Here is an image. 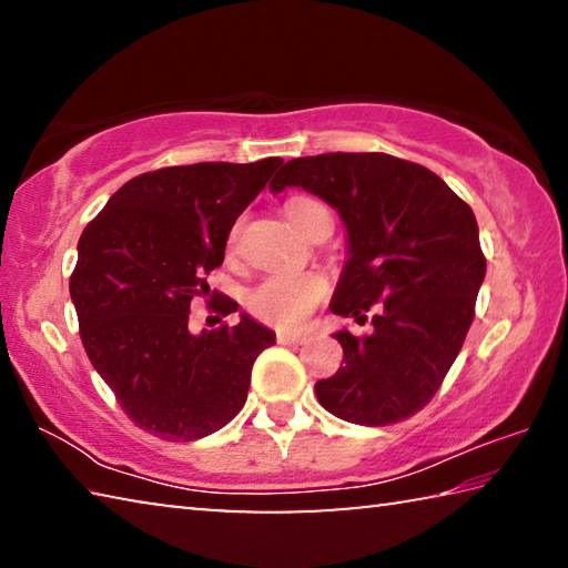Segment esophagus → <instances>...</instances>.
Returning <instances> with one entry per match:
<instances>
[{
	"label": "esophagus",
	"mask_w": 568,
	"mask_h": 568,
	"mask_svg": "<svg viewBox=\"0 0 568 568\" xmlns=\"http://www.w3.org/2000/svg\"><path fill=\"white\" fill-rule=\"evenodd\" d=\"M307 335L303 331H277V343L283 345H297V343H305Z\"/></svg>",
	"instance_id": "34e87169"
}]
</instances>
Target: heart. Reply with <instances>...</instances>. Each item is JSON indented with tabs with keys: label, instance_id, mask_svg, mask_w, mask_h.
<instances>
[{
	"label": "heart",
	"instance_id": "b5f03b06",
	"mask_svg": "<svg viewBox=\"0 0 568 568\" xmlns=\"http://www.w3.org/2000/svg\"><path fill=\"white\" fill-rule=\"evenodd\" d=\"M285 213L291 217V223L307 235L315 220L328 215V210L318 200L293 197L285 205ZM240 230H243V223H235L233 230H230V253L237 250ZM325 293H328V281L321 273H273L250 287L245 305L257 321L275 325V328H293V325L303 323L313 313V307L323 301Z\"/></svg>",
	"mask_w": 568,
	"mask_h": 568
}]
</instances>
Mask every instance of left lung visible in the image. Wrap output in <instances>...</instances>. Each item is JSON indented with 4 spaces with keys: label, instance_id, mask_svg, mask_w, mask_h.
<instances>
[{
    "label": "left lung",
    "instance_id": "1",
    "mask_svg": "<svg viewBox=\"0 0 568 568\" xmlns=\"http://www.w3.org/2000/svg\"><path fill=\"white\" fill-rule=\"evenodd\" d=\"M303 187L338 210L348 263L331 311L373 333H335L343 368L315 383L348 423L390 426L436 396L474 323L486 275L476 215L436 172L386 152H328L285 162L273 192Z\"/></svg>",
    "mask_w": 568,
    "mask_h": 568
}]
</instances>
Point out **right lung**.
I'll return each instance as SVG.
<instances>
[{"mask_svg": "<svg viewBox=\"0 0 568 568\" xmlns=\"http://www.w3.org/2000/svg\"><path fill=\"white\" fill-rule=\"evenodd\" d=\"M281 165L265 158L152 170L124 182L84 227L70 277L80 338L122 410L152 436L197 440L245 406L253 363L275 333L243 313L237 325L192 335L190 303L207 297L217 313L237 311L210 291L207 275Z\"/></svg>", "mask_w": 568, "mask_h": 568, "instance_id": "add662e5", "label": "right lung"}]
</instances>
